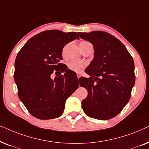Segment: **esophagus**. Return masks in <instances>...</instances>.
I'll use <instances>...</instances> for the list:
<instances>
[{
    "label": "esophagus",
    "mask_w": 149,
    "mask_h": 149,
    "mask_svg": "<svg viewBox=\"0 0 149 149\" xmlns=\"http://www.w3.org/2000/svg\"><path fill=\"white\" fill-rule=\"evenodd\" d=\"M77 77H78V78L79 79V78H80V75L79 74V73H78V74H77Z\"/></svg>",
    "instance_id": "1"
}]
</instances>
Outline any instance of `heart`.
Segmentation results:
<instances>
[{
  "instance_id": "obj_1",
  "label": "heart",
  "mask_w": 149,
  "mask_h": 149,
  "mask_svg": "<svg viewBox=\"0 0 149 149\" xmlns=\"http://www.w3.org/2000/svg\"><path fill=\"white\" fill-rule=\"evenodd\" d=\"M87 43H90L88 41H82L80 43V48L82 49V47L85 45ZM86 66V64L84 62H80V61H71L70 62L68 63V67L69 69L72 70L76 72H81L83 69H84Z\"/></svg>"
}]
</instances>
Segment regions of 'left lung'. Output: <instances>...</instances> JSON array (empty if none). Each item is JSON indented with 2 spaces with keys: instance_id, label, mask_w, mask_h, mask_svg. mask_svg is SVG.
I'll use <instances>...</instances> for the list:
<instances>
[{
  "instance_id": "1",
  "label": "left lung",
  "mask_w": 149,
  "mask_h": 149,
  "mask_svg": "<svg viewBox=\"0 0 149 149\" xmlns=\"http://www.w3.org/2000/svg\"><path fill=\"white\" fill-rule=\"evenodd\" d=\"M94 47V58L85 70L90 78H80L88 91L82 102L85 114L99 120L110 119L127 104L135 84L134 62L125 46L104 31L78 33Z\"/></svg>"
}]
</instances>
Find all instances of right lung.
I'll return each instance as SVG.
<instances>
[{
	"label": "right lung",
	"mask_w": 149,
	"mask_h": 149,
	"mask_svg": "<svg viewBox=\"0 0 149 149\" xmlns=\"http://www.w3.org/2000/svg\"><path fill=\"white\" fill-rule=\"evenodd\" d=\"M76 39H79L76 32L45 31L30 39L17 54L14 80L18 96L35 117L42 120L59 117L66 100L78 88L76 80L70 79L69 69L59 63L63 47ZM53 72L64 75L52 79Z\"/></svg>",
	"instance_id": "right-lung-1"
}]
</instances>
